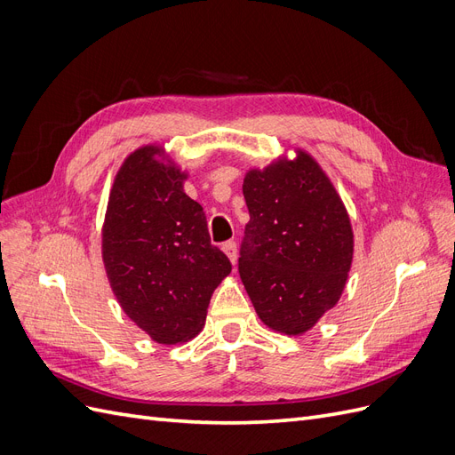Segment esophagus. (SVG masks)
<instances>
[{
  "instance_id": "34e87169",
  "label": "esophagus",
  "mask_w": 455,
  "mask_h": 455,
  "mask_svg": "<svg viewBox=\"0 0 455 455\" xmlns=\"http://www.w3.org/2000/svg\"><path fill=\"white\" fill-rule=\"evenodd\" d=\"M224 252H226V256L229 258V261L233 266L237 264V243L235 241H228L226 244H224Z\"/></svg>"
}]
</instances>
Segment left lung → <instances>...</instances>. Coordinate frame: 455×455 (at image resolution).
<instances>
[{
	"label": "left lung",
	"instance_id": "1",
	"mask_svg": "<svg viewBox=\"0 0 455 455\" xmlns=\"http://www.w3.org/2000/svg\"><path fill=\"white\" fill-rule=\"evenodd\" d=\"M251 222L239 273L266 326L299 336L332 309L353 261V228L336 188L307 151L244 176Z\"/></svg>",
	"mask_w": 455,
	"mask_h": 455
}]
</instances>
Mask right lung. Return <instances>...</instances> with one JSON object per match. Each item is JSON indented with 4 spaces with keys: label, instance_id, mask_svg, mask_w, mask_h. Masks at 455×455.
I'll return each mask as SVG.
<instances>
[{
    "label": "right lung",
    "instance_id": "right-lung-1",
    "mask_svg": "<svg viewBox=\"0 0 455 455\" xmlns=\"http://www.w3.org/2000/svg\"><path fill=\"white\" fill-rule=\"evenodd\" d=\"M186 178L163 146L134 149L116 174L102 226L104 267L121 309L164 346L201 332L214 288L231 273L211 244L203 206L184 194Z\"/></svg>",
    "mask_w": 455,
    "mask_h": 455
}]
</instances>
